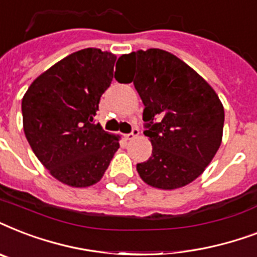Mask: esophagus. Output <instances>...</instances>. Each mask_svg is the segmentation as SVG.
Here are the masks:
<instances>
[{
  "label": "esophagus",
  "instance_id": "esophagus-1",
  "mask_svg": "<svg viewBox=\"0 0 257 257\" xmlns=\"http://www.w3.org/2000/svg\"><path fill=\"white\" fill-rule=\"evenodd\" d=\"M139 135H140V131H139V128H133L132 132L128 133V135H125V139H126V140H133V139H136Z\"/></svg>",
  "mask_w": 257,
  "mask_h": 257
}]
</instances>
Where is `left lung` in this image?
I'll return each mask as SVG.
<instances>
[{"label": "left lung", "mask_w": 257, "mask_h": 257, "mask_svg": "<svg viewBox=\"0 0 257 257\" xmlns=\"http://www.w3.org/2000/svg\"><path fill=\"white\" fill-rule=\"evenodd\" d=\"M114 78L133 82L145 109L152 156L137 164L145 183L176 189L197 179L217 152L224 108L216 92L180 58L161 49L122 54Z\"/></svg>", "instance_id": "obj_1"}]
</instances>
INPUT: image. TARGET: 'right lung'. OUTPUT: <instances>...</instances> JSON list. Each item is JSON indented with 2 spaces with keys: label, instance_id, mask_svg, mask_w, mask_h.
Masks as SVG:
<instances>
[{
  "label": "right lung",
  "instance_id": "right-lung-1",
  "mask_svg": "<svg viewBox=\"0 0 257 257\" xmlns=\"http://www.w3.org/2000/svg\"><path fill=\"white\" fill-rule=\"evenodd\" d=\"M114 62V54L96 48L74 52L38 76L22 98L26 140L50 175L70 187L100 181L120 148L94 124Z\"/></svg>",
  "mask_w": 257,
  "mask_h": 257
}]
</instances>
